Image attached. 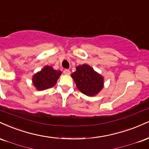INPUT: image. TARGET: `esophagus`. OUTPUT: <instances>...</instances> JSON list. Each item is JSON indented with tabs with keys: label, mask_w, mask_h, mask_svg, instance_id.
I'll return each mask as SVG.
<instances>
[{
	"label": "esophagus",
	"mask_w": 149,
	"mask_h": 149,
	"mask_svg": "<svg viewBox=\"0 0 149 149\" xmlns=\"http://www.w3.org/2000/svg\"><path fill=\"white\" fill-rule=\"evenodd\" d=\"M63 74H66V75H70V71L69 70H68V69L64 70H63Z\"/></svg>",
	"instance_id": "34e87169"
}]
</instances>
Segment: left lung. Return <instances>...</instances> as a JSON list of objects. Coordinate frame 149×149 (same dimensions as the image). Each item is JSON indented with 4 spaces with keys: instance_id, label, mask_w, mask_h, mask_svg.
<instances>
[{
    "instance_id": "8db88e82",
    "label": "left lung",
    "mask_w": 149,
    "mask_h": 149,
    "mask_svg": "<svg viewBox=\"0 0 149 149\" xmlns=\"http://www.w3.org/2000/svg\"><path fill=\"white\" fill-rule=\"evenodd\" d=\"M71 77L77 88L89 97L97 95L104 88V77L87 64L77 66Z\"/></svg>"
}]
</instances>
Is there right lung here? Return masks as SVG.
I'll list each match as a JSON object with an SVG mask.
<instances>
[{"mask_svg": "<svg viewBox=\"0 0 149 149\" xmlns=\"http://www.w3.org/2000/svg\"><path fill=\"white\" fill-rule=\"evenodd\" d=\"M62 72L56 70L52 66H45L41 70L34 74L32 82L38 91H44L52 88L56 84Z\"/></svg>", "mask_w": 149, "mask_h": 149, "instance_id": "obj_1", "label": "right lung"}]
</instances>
